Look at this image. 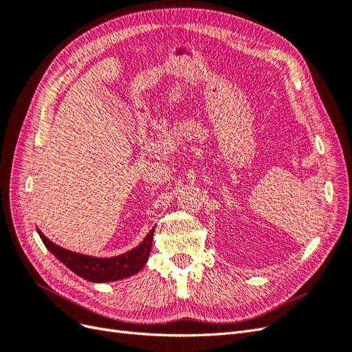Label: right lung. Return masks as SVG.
Listing matches in <instances>:
<instances>
[{"label":"right lung","mask_w":352,"mask_h":352,"mask_svg":"<svg viewBox=\"0 0 352 352\" xmlns=\"http://www.w3.org/2000/svg\"><path fill=\"white\" fill-rule=\"evenodd\" d=\"M36 230L47 250L54 254L67 269L80 276L85 280L94 283H105L131 278V276L144 269L148 257H150L155 229L148 232L145 239L136 248L124 254L116 255V257H94V255H85L69 251L50 241L39 229Z\"/></svg>","instance_id":"right-lung-1"}]
</instances>
